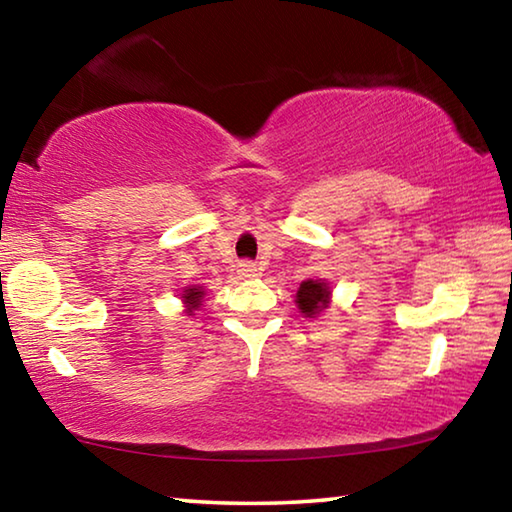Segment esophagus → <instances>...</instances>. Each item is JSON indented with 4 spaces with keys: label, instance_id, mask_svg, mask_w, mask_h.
<instances>
[{
    "label": "esophagus",
    "instance_id": "esophagus-1",
    "mask_svg": "<svg viewBox=\"0 0 512 512\" xmlns=\"http://www.w3.org/2000/svg\"><path fill=\"white\" fill-rule=\"evenodd\" d=\"M237 273H239V277H244V280H248V277H255V275H257V264H253V262H241V264L237 266Z\"/></svg>",
    "mask_w": 512,
    "mask_h": 512
}]
</instances>
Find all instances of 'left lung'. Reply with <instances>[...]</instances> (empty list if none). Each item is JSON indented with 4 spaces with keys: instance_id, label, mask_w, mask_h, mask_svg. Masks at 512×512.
<instances>
[{
    "instance_id": "left-lung-1",
    "label": "left lung",
    "mask_w": 512,
    "mask_h": 512,
    "mask_svg": "<svg viewBox=\"0 0 512 512\" xmlns=\"http://www.w3.org/2000/svg\"><path fill=\"white\" fill-rule=\"evenodd\" d=\"M332 302V289L325 280H305L296 291V305L305 318H316L323 314Z\"/></svg>"
}]
</instances>
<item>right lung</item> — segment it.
<instances>
[{"instance_id":"right-lung-1","label":"right lung","mask_w":512,"mask_h":512,"mask_svg":"<svg viewBox=\"0 0 512 512\" xmlns=\"http://www.w3.org/2000/svg\"><path fill=\"white\" fill-rule=\"evenodd\" d=\"M203 298H205V289L198 287V284H192V287H185L183 293H180V300L185 305V314L194 316L198 309L203 307Z\"/></svg>"}]
</instances>
